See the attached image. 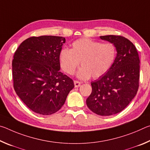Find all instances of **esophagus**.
<instances>
[{
	"mask_svg": "<svg viewBox=\"0 0 150 150\" xmlns=\"http://www.w3.org/2000/svg\"><path fill=\"white\" fill-rule=\"evenodd\" d=\"M81 82H79V81H74V85H75V87H79L81 85Z\"/></svg>",
	"mask_w": 150,
	"mask_h": 150,
	"instance_id": "obj_1",
	"label": "esophagus"
}]
</instances>
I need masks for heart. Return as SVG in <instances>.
<instances>
[{
    "label": "heart",
    "instance_id": "1",
    "mask_svg": "<svg viewBox=\"0 0 150 150\" xmlns=\"http://www.w3.org/2000/svg\"><path fill=\"white\" fill-rule=\"evenodd\" d=\"M116 57V48L110 43L102 44L88 38H83L73 42L71 49L63 48L59 54L60 65L69 75H73L80 64L77 77L86 80L102 77L113 64Z\"/></svg>",
    "mask_w": 150,
    "mask_h": 150
}]
</instances>
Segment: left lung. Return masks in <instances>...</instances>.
Instances as JSON below:
<instances>
[{
    "label": "left lung",
    "instance_id": "8db88e82",
    "mask_svg": "<svg viewBox=\"0 0 150 150\" xmlns=\"http://www.w3.org/2000/svg\"><path fill=\"white\" fill-rule=\"evenodd\" d=\"M100 38L113 44L117 55L108 71L91 83L92 93L86 103L96 115L110 116L123 110L138 92L139 58L135 45L126 38L115 35Z\"/></svg>",
    "mask_w": 150,
    "mask_h": 150
}]
</instances>
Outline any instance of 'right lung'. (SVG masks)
I'll return each mask as SVG.
<instances>
[{"label":"right lung","instance_id":"right-lung-1","mask_svg":"<svg viewBox=\"0 0 150 150\" xmlns=\"http://www.w3.org/2000/svg\"><path fill=\"white\" fill-rule=\"evenodd\" d=\"M65 42V38L61 36H33L22 42L14 53V91L35 113L56 112L75 87L71 79L59 71V54Z\"/></svg>","mask_w":150,"mask_h":150}]
</instances>
